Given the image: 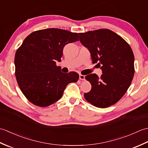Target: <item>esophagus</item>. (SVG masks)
<instances>
[{
	"label": "esophagus",
	"mask_w": 148,
	"mask_h": 148,
	"mask_svg": "<svg viewBox=\"0 0 148 148\" xmlns=\"http://www.w3.org/2000/svg\"><path fill=\"white\" fill-rule=\"evenodd\" d=\"M84 79H85V76H84V75L79 74V79L80 80H84Z\"/></svg>",
	"instance_id": "34e87169"
}]
</instances>
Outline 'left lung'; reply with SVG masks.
<instances>
[{"label":"left lung","mask_w":148,"mask_h":148,"mask_svg":"<svg viewBox=\"0 0 148 148\" xmlns=\"http://www.w3.org/2000/svg\"><path fill=\"white\" fill-rule=\"evenodd\" d=\"M79 40L90 52L92 63L99 65L102 74L85 77L92 89L84 97L100 108L114 104L125 95L133 79L134 55L130 45L117 34L109 29L79 33Z\"/></svg>","instance_id":"left-lung-1"}]
</instances>
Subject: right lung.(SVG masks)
Masks as SVG:
<instances>
[{
    "mask_svg": "<svg viewBox=\"0 0 148 148\" xmlns=\"http://www.w3.org/2000/svg\"><path fill=\"white\" fill-rule=\"evenodd\" d=\"M77 33L59 29L39 30L28 36L15 54V76L23 95L33 104L47 107L58 101L67 84L77 82L76 72L63 73L56 65Z\"/></svg>",
    "mask_w": 148,
    "mask_h": 148,
    "instance_id": "1",
    "label": "right lung"
}]
</instances>
